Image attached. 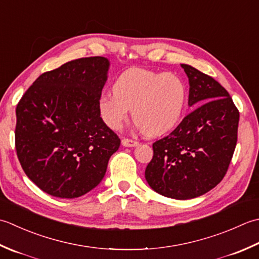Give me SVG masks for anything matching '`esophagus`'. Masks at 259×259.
<instances>
[{
	"mask_svg": "<svg viewBox=\"0 0 259 259\" xmlns=\"http://www.w3.org/2000/svg\"><path fill=\"white\" fill-rule=\"evenodd\" d=\"M122 144H123V146L133 147V146L139 145V142L134 141V140H131V139H125V137H124V139L122 140Z\"/></svg>",
	"mask_w": 259,
	"mask_h": 259,
	"instance_id": "1",
	"label": "esophagus"
}]
</instances>
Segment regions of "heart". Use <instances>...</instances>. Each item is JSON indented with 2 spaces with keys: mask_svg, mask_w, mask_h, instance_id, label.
Here are the masks:
<instances>
[{
  "mask_svg": "<svg viewBox=\"0 0 259 259\" xmlns=\"http://www.w3.org/2000/svg\"><path fill=\"white\" fill-rule=\"evenodd\" d=\"M114 93H104L98 110L109 128L119 130L133 109V119L144 134L159 136L180 123L188 91L180 77L131 68L116 79Z\"/></svg>",
  "mask_w": 259,
  "mask_h": 259,
  "instance_id": "obj_1",
  "label": "heart"
}]
</instances>
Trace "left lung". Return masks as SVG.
I'll return each instance as SVG.
<instances>
[{"mask_svg": "<svg viewBox=\"0 0 259 259\" xmlns=\"http://www.w3.org/2000/svg\"><path fill=\"white\" fill-rule=\"evenodd\" d=\"M181 67L189 78V105L197 107L153 143L145 179L162 196L187 200L207 193L226 176L237 144L239 110L212 77Z\"/></svg>", "mask_w": 259, "mask_h": 259, "instance_id": "8db88e82", "label": "left lung"}]
</instances>
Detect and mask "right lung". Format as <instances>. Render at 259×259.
<instances>
[{
  "instance_id": "obj_1",
  "label": "right lung",
  "mask_w": 259,
  "mask_h": 259,
  "mask_svg": "<svg viewBox=\"0 0 259 259\" xmlns=\"http://www.w3.org/2000/svg\"><path fill=\"white\" fill-rule=\"evenodd\" d=\"M108 67L104 57L66 62L40 75L18 103V159L50 196L72 199L91 191L118 150L119 137L98 110Z\"/></svg>"
}]
</instances>
